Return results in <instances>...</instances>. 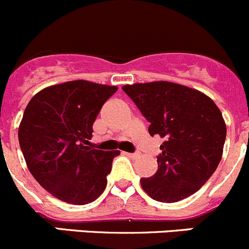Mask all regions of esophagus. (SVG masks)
Here are the masks:
<instances>
[{
  "label": "esophagus",
  "instance_id": "1",
  "mask_svg": "<svg viewBox=\"0 0 249 249\" xmlns=\"http://www.w3.org/2000/svg\"><path fill=\"white\" fill-rule=\"evenodd\" d=\"M125 155H127L128 157H130V159H135V157L139 156V154H137V152H124Z\"/></svg>",
  "mask_w": 249,
  "mask_h": 249
}]
</instances>
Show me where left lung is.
<instances>
[{"label":"left lung","mask_w":249,"mask_h":249,"mask_svg":"<svg viewBox=\"0 0 249 249\" xmlns=\"http://www.w3.org/2000/svg\"><path fill=\"white\" fill-rule=\"evenodd\" d=\"M122 89L150 122V135L166 139L160 146L157 172L140 179L145 193L173 203L200 190L223 156L226 124L219 107L200 90L167 81Z\"/></svg>","instance_id":"8db88e82"}]
</instances>
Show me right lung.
<instances>
[{"label":"right lung","instance_id":"right-lung-1","mask_svg":"<svg viewBox=\"0 0 249 249\" xmlns=\"http://www.w3.org/2000/svg\"><path fill=\"white\" fill-rule=\"evenodd\" d=\"M116 90V86L77 80L44 88L29 102L19 144L30 173L58 200L87 205L107 188L120 151L88 145L100 109Z\"/></svg>","mask_w":249,"mask_h":249}]
</instances>
